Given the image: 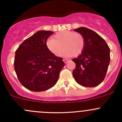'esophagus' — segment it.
I'll list each match as a JSON object with an SVG mask.
<instances>
[{
  "label": "esophagus",
  "mask_w": 122,
  "mask_h": 122,
  "mask_svg": "<svg viewBox=\"0 0 122 122\" xmlns=\"http://www.w3.org/2000/svg\"><path fill=\"white\" fill-rule=\"evenodd\" d=\"M63 61H64V63H67V62H68V60H66V59H64Z\"/></svg>",
  "instance_id": "esophagus-1"
}]
</instances>
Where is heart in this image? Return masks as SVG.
I'll return each mask as SVG.
<instances>
[{
  "instance_id": "heart-1",
  "label": "heart",
  "mask_w": 122,
  "mask_h": 122,
  "mask_svg": "<svg viewBox=\"0 0 122 122\" xmlns=\"http://www.w3.org/2000/svg\"><path fill=\"white\" fill-rule=\"evenodd\" d=\"M48 48L56 56H61L64 50L67 56L77 57L84 50L85 40L83 35L71 30H63L56 33L53 39L46 42Z\"/></svg>"
}]
</instances>
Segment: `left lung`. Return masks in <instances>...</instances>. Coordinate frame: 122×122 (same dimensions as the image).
Returning <instances> with one entry per match:
<instances>
[{
    "label": "left lung",
    "mask_w": 122,
    "mask_h": 122,
    "mask_svg": "<svg viewBox=\"0 0 122 122\" xmlns=\"http://www.w3.org/2000/svg\"><path fill=\"white\" fill-rule=\"evenodd\" d=\"M83 36L85 47L83 53L72 61L76 67L72 74L78 84L84 87L97 86L104 80L110 63V48L104 39L85 27L74 29Z\"/></svg>",
    "instance_id": "left-lung-1"
}]
</instances>
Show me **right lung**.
<instances>
[{
	"label": "right lung",
	"mask_w": 122,
	"mask_h": 122,
	"mask_svg": "<svg viewBox=\"0 0 122 122\" xmlns=\"http://www.w3.org/2000/svg\"><path fill=\"white\" fill-rule=\"evenodd\" d=\"M39 30L27 38L15 51L14 68L19 82L33 92L47 90L55 86L64 66L63 59L48 48L46 41L53 34Z\"/></svg>",
	"instance_id": "obj_1"
}]
</instances>
